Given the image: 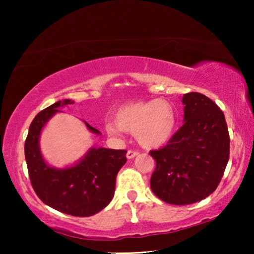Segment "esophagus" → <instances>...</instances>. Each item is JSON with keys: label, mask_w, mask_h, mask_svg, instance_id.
I'll return each mask as SVG.
<instances>
[{"label": "esophagus", "mask_w": 254, "mask_h": 254, "mask_svg": "<svg viewBox=\"0 0 254 254\" xmlns=\"http://www.w3.org/2000/svg\"><path fill=\"white\" fill-rule=\"evenodd\" d=\"M138 155V151L137 150H128L127 151V158L128 159H130V158H134L135 156H137Z\"/></svg>", "instance_id": "1"}]
</instances>
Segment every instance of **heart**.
I'll return each instance as SVG.
<instances>
[{
	"label": "heart",
	"mask_w": 254,
	"mask_h": 254,
	"mask_svg": "<svg viewBox=\"0 0 254 254\" xmlns=\"http://www.w3.org/2000/svg\"><path fill=\"white\" fill-rule=\"evenodd\" d=\"M175 107L164 99L134 102L120 106L116 121L107 124V130L113 134L123 131L136 133L137 140L145 147H159L172 137L176 130Z\"/></svg>",
	"instance_id": "b5f03b06"
}]
</instances>
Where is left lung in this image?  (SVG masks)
Here are the masks:
<instances>
[{"label": "left lung", "instance_id": "obj_1", "mask_svg": "<svg viewBox=\"0 0 254 254\" xmlns=\"http://www.w3.org/2000/svg\"><path fill=\"white\" fill-rule=\"evenodd\" d=\"M185 123L168 144L149 154L156 161L152 192L170 204H190L217 189L230 155L224 114L202 93L183 97Z\"/></svg>", "mask_w": 254, "mask_h": 254}]
</instances>
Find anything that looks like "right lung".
I'll list each match as a JSON object with an SVG mask.
<instances>
[{
	"instance_id": "obj_1",
	"label": "right lung",
	"mask_w": 254,
	"mask_h": 254,
	"mask_svg": "<svg viewBox=\"0 0 254 254\" xmlns=\"http://www.w3.org/2000/svg\"><path fill=\"white\" fill-rule=\"evenodd\" d=\"M74 103L70 99L59 100L38 113L30 125L24 149L31 185L38 197L61 213L86 217L97 214L111 202L117 175L127 161V150L92 148L71 168L59 170L48 166L40 154V131L52 116L61 112L59 107ZM86 127L99 134V130L89 124Z\"/></svg>"
}]
</instances>
